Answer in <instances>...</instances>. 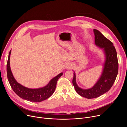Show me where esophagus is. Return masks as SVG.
I'll use <instances>...</instances> for the list:
<instances>
[{"label": "esophagus", "mask_w": 127, "mask_h": 127, "mask_svg": "<svg viewBox=\"0 0 127 127\" xmlns=\"http://www.w3.org/2000/svg\"><path fill=\"white\" fill-rule=\"evenodd\" d=\"M72 68V65L71 64H67L66 65V68H67V69H70Z\"/></svg>", "instance_id": "obj_1"}]
</instances>
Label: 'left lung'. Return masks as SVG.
Instances as JSON below:
<instances>
[{
    "label": "left lung",
    "mask_w": 127,
    "mask_h": 127,
    "mask_svg": "<svg viewBox=\"0 0 127 127\" xmlns=\"http://www.w3.org/2000/svg\"><path fill=\"white\" fill-rule=\"evenodd\" d=\"M95 45L102 48L105 54V61L102 73L94 87L83 89L76 83V76L74 73L72 83L77 94L87 98H96L107 92L114 84L118 73L119 64L117 54L113 43L105 38L97 30H94Z\"/></svg>",
    "instance_id": "obj_1"
}]
</instances>
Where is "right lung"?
<instances>
[{
  "mask_svg": "<svg viewBox=\"0 0 127 127\" xmlns=\"http://www.w3.org/2000/svg\"><path fill=\"white\" fill-rule=\"evenodd\" d=\"M11 50L9 52L6 65L7 76L9 83L13 92L22 98L32 102H41L50 97L55 91L57 81L62 75L61 73L53 78L46 86L38 89H30L23 86L17 82L14 79L11 72L10 64V55Z\"/></svg>",
  "mask_w": 127,
  "mask_h": 127,
  "instance_id": "1",
  "label": "right lung"
}]
</instances>
